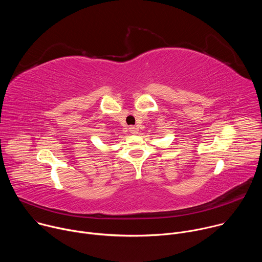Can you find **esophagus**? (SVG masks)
<instances>
[{
    "mask_svg": "<svg viewBox=\"0 0 262 262\" xmlns=\"http://www.w3.org/2000/svg\"><path fill=\"white\" fill-rule=\"evenodd\" d=\"M128 129H129V132H130L132 134H134V135L138 134V128H137L136 126H130Z\"/></svg>",
    "mask_w": 262,
    "mask_h": 262,
    "instance_id": "esophagus-1",
    "label": "esophagus"
}]
</instances>
